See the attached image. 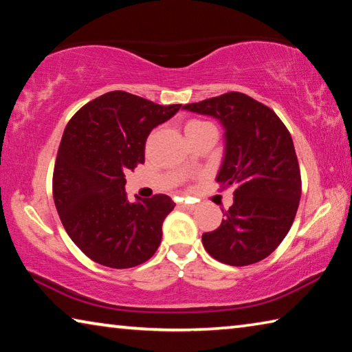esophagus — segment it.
Returning <instances> with one entry per match:
<instances>
[{"label":"esophagus","instance_id":"esophagus-1","mask_svg":"<svg viewBox=\"0 0 352 352\" xmlns=\"http://www.w3.org/2000/svg\"><path fill=\"white\" fill-rule=\"evenodd\" d=\"M182 208H184V210H189V211H194L195 208H197V205L192 204V201H183Z\"/></svg>","mask_w":352,"mask_h":352}]
</instances>
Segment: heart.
Here are the masks:
<instances>
[{
    "instance_id": "1",
    "label": "heart",
    "mask_w": 352,
    "mask_h": 352,
    "mask_svg": "<svg viewBox=\"0 0 352 352\" xmlns=\"http://www.w3.org/2000/svg\"><path fill=\"white\" fill-rule=\"evenodd\" d=\"M210 127H212L211 124L206 121H201V119H189V121H186V124H184V132H186L188 138H189V136L199 133L200 130H205Z\"/></svg>"
}]
</instances>
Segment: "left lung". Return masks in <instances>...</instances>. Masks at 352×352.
I'll return each instance as SVG.
<instances>
[{"mask_svg": "<svg viewBox=\"0 0 352 352\" xmlns=\"http://www.w3.org/2000/svg\"><path fill=\"white\" fill-rule=\"evenodd\" d=\"M184 110L217 118L225 129L220 189L234 188V201L217 230L201 242L214 259L243 267L272 254L294 223L301 174L287 127L270 107L230 91Z\"/></svg>", "mask_w": 352, "mask_h": 352, "instance_id": "1", "label": "left lung"}]
</instances>
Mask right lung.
Listing matches in <instances>:
<instances>
[{"label": "right lung", "mask_w": 352, "mask_h": 352, "mask_svg": "<svg viewBox=\"0 0 352 352\" xmlns=\"http://www.w3.org/2000/svg\"><path fill=\"white\" fill-rule=\"evenodd\" d=\"M180 107L110 91L69 119L58 146L52 195L71 241L98 264L130 269L160 247L174 200L157 194L130 204L126 172L144 163L148 133Z\"/></svg>", "instance_id": "1"}]
</instances>
